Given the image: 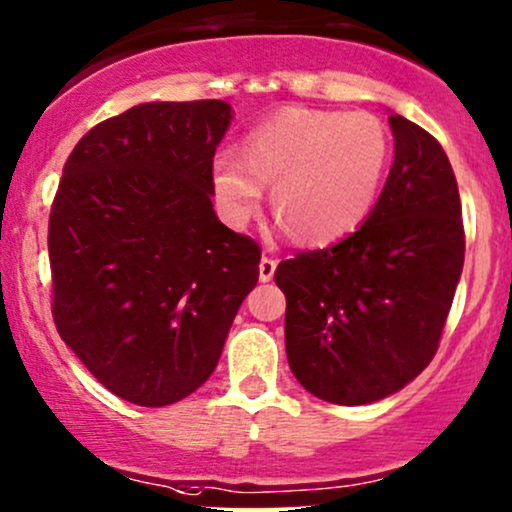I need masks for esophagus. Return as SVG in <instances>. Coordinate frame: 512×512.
Masks as SVG:
<instances>
[{"instance_id":"obj_1","label":"esophagus","mask_w":512,"mask_h":512,"mask_svg":"<svg viewBox=\"0 0 512 512\" xmlns=\"http://www.w3.org/2000/svg\"><path fill=\"white\" fill-rule=\"evenodd\" d=\"M274 272H277V260L265 255L260 260V282H269V279L274 277Z\"/></svg>"}]
</instances>
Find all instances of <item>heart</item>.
Wrapping results in <instances>:
<instances>
[{"label": "heart", "instance_id": "1", "mask_svg": "<svg viewBox=\"0 0 512 512\" xmlns=\"http://www.w3.org/2000/svg\"><path fill=\"white\" fill-rule=\"evenodd\" d=\"M389 131L367 111L289 109L245 138L243 157L213 160V187L228 221L245 223L272 187V211L299 243L345 238L379 196Z\"/></svg>", "mask_w": 512, "mask_h": 512}]
</instances>
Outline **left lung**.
Here are the masks:
<instances>
[{
    "label": "left lung",
    "mask_w": 512,
    "mask_h": 512,
    "mask_svg": "<svg viewBox=\"0 0 512 512\" xmlns=\"http://www.w3.org/2000/svg\"><path fill=\"white\" fill-rule=\"evenodd\" d=\"M389 123L393 165L367 221L274 272L291 372L338 406L381 401L428 367L464 267L462 204L445 150L403 116Z\"/></svg>",
    "instance_id": "left-lung-1"
}]
</instances>
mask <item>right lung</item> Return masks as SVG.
Masks as SVG:
<instances>
[{
    "instance_id": "obj_1",
    "label": "right lung",
    "mask_w": 512,
    "mask_h": 512,
    "mask_svg": "<svg viewBox=\"0 0 512 512\" xmlns=\"http://www.w3.org/2000/svg\"><path fill=\"white\" fill-rule=\"evenodd\" d=\"M230 119L221 99L148 101L84 133L65 162L48 223L55 328L136 406L209 379L260 277V247L211 204Z\"/></svg>"
}]
</instances>
